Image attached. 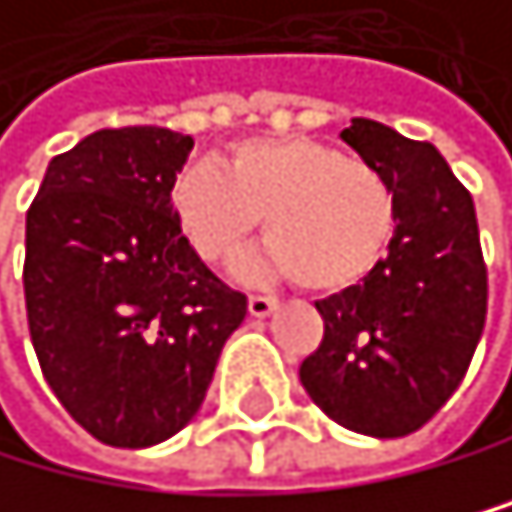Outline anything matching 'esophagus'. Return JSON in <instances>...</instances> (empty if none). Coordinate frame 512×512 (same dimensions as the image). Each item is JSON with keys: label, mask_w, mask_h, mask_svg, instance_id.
I'll return each mask as SVG.
<instances>
[{"label": "esophagus", "mask_w": 512, "mask_h": 512, "mask_svg": "<svg viewBox=\"0 0 512 512\" xmlns=\"http://www.w3.org/2000/svg\"><path fill=\"white\" fill-rule=\"evenodd\" d=\"M274 309H277V300H274V296H264V293H251V296H248V313H251L254 319L271 316Z\"/></svg>", "instance_id": "esophagus-1"}]
</instances>
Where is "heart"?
Listing matches in <instances>:
<instances>
[{"label": "heart", "mask_w": 512, "mask_h": 512, "mask_svg": "<svg viewBox=\"0 0 512 512\" xmlns=\"http://www.w3.org/2000/svg\"><path fill=\"white\" fill-rule=\"evenodd\" d=\"M177 229L206 264H225L265 216L264 267L313 293L377 271L397 235V193L368 161L316 138H248L222 167L196 161L170 186Z\"/></svg>", "instance_id": "obj_1"}]
</instances>
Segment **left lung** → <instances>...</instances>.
<instances>
[{
	"mask_svg": "<svg viewBox=\"0 0 512 512\" xmlns=\"http://www.w3.org/2000/svg\"><path fill=\"white\" fill-rule=\"evenodd\" d=\"M361 161L397 193V235L358 287L316 309L326 322L300 381L329 419L374 439H400L458 390L487 316V267L471 193L429 141L381 122L342 128Z\"/></svg>",
	"mask_w": 512,
	"mask_h": 512,
	"instance_id": "1",
	"label": "left lung"
}]
</instances>
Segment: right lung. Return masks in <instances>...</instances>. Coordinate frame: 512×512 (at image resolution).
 Segmentation results:
<instances>
[{"label": "right lung", "instance_id": "1", "mask_svg": "<svg viewBox=\"0 0 512 512\" xmlns=\"http://www.w3.org/2000/svg\"><path fill=\"white\" fill-rule=\"evenodd\" d=\"M193 138L102 128L57 154L25 219L34 355L64 410L115 448L170 439L199 413L248 313L170 212Z\"/></svg>", "mask_w": 512, "mask_h": 512}]
</instances>
